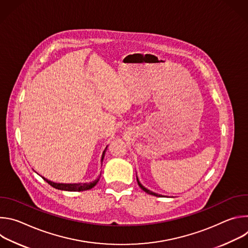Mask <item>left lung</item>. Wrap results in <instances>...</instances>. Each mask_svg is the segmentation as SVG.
Masks as SVG:
<instances>
[{"mask_svg":"<svg viewBox=\"0 0 248 248\" xmlns=\"http://www.w3.org/2000/svg\"><path fill=\"white\" fill-rule=\"evenodd\" d=\"M136 181H137V184H138V186H139V187L142 189V190H144L146 193H148V194H151V195H154V196H158V197H160V196H162V195H160V194H157V193H155V192H152V191H150V190H148L147 188H145L142 185H141L140 183H139V181H138V179H137V176H136Z\"/></svg>","mask_w":248,"mask_h":248,"instance_id":"1","label":"left lung"}]
</instances>
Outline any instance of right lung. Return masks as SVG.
<instances>
[{"mask_svg": "<svg viewBox=\"0 0 248 248\" xmlns=\"http://www.w3.org/2000/svg\"><path fill=\"white\" fill-rule=\"evenodd\" d=\"M106 150H107V147H106V149L103 152L102 162H103ZM43 179H44V181H46L54 188H57V189H60V190H66V191H83V190H88V189L94 187L96 186V184L98 183V181H99V178H98L96 181H94V182H92L90 184H69L68 185V184H56V183L48 181L45 178H43Z\"/></svg>", "mask_w": 248, "mask_h": 248, "instance_id": "obj_1", "label": "right lung"}]
</instances>
